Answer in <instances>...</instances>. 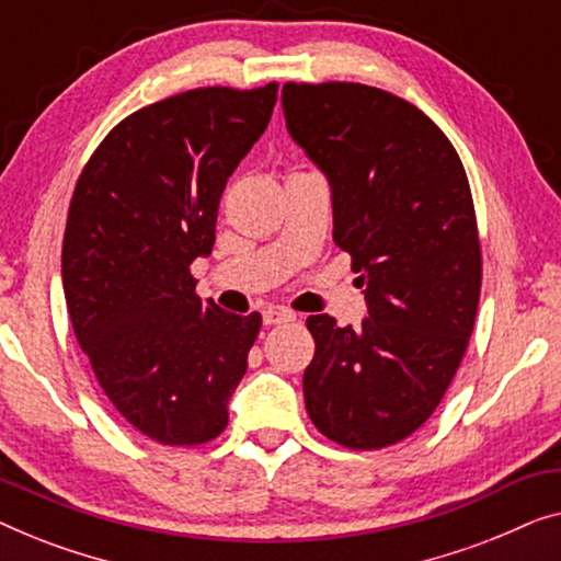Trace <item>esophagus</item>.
<instances>
[{
    "instance_id": "34e87169",
    "label": "esophagus",
    "mask_w": 561,
    "mask_h": 561,
    "mask_svg": "<svg viewBox=\"0 0 561 561\" xmlns=\"http://www.w3.org/2000/svg\"><path fill=\"white\" fill-rule=\"evenodd\" d=\"M295 320V312L284 310V307H270L264 310V325H282V322Z\"/></svg>"
}]
</instances>
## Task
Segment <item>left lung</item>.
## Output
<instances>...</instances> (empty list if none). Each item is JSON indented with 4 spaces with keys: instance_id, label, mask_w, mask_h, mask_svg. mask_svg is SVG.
Listing matches in <instances>:
<instances>
[{
    "instance_id": "1",
    "label": "left lung",
    "mask_w": 561,
    "mask_h": 561,
    "mask_svg": "<svg viewBox=\"0 0 561 561\" xmlns=\"http://www.w3.org/2000/svg\"><path fill=\"white\" fill-rule=\"evenodd\" d=\"M282 106L325 172L333 239L368 302L356 330L307 318V414L343 447L397 445L437 409L476 325L483 259L468 175L445 131L389 91L284 83Z\"/></svg>"
}]
</instances>
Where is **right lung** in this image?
<instances>
[{"label": "right lung", "instance_id": "obj_1", "mask_svg": "<svg viewBox=\"0 0 561 561\" xmlns=\"http://www.w3.org/2000/svg\"><path fill=\"white\" fill-rule=\"evenodd\" d=\"M277 83L208 85L149 104L106 134L78 178L62 291L85 356L126 424L170 447L216 439L262 314L195 295L218 203L262 137Z\"/></svg>", "mask_w": 561, "mask_h": 561}]
</instances>
